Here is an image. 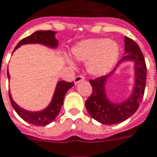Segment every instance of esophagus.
Returning <instances> with one entry per match:
<instances>
[{
    "label": "esophagus",
    "instance_id": "esophagus-1",
    "mask_svg": "<svg viewBox=\"0 0 157 157\" xmlns=\"http://www.w3.org/2000/svg\"><path fill=\"white\" fill-rule=\"evenodd\" d=\"M85 78L83 77L82 75H77V76H75L74 79V82L75 84H78L79 82H82L84 81Z\"/></svg>",
    "mask_w": 157,
    "mask_h": 157
}]
</instances>
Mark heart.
<instances>
[{"mask_svg": "<svg viewBox=\"0 0 157 157\" xmlns=\"http://www.w3.org/2000/svg\"><path fill=\"white\" fill-rule=\"evenodd\" d=\"M119 45L107 38H89L77 43L71 49L73 58L77 62H87V70L94 76L101 77L107 75L119 60ZM68 63L75 67L73 62Z\"/></svg>", "mask_w": 157, "mask_h": 157, "instance_id": "b5f03b06", "label": "heart"}]
</instances>
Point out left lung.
I'll use <instances>...</instances> for the list:
<instances>
[{
	"mask_svg": "<svg viewBox=\"0 0 157 157\" xmlns=\"http://www.w3.org/2000/svg\"><path fill=\"white\" fill-rule=\"evenodd\" d=\"M124 56L109 75L91 80L93 94L85 105L93 119L103 124H115L129 119L137 112L144 97L146 84V64L144 57L137 44L124 37ZM125 62L133 63V87L130 95L120 102L112 101L106 92V84L117 69Z\"/></svg>",
	"mask_w": 157,
	"mask_h": 157,
	"instance_id": "obj_1",
	"label": "left lung"
}]
</instances>
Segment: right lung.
Listing matches in <instances>:
<instances>
[{"mask_svg":"<svg viewBox=\"0 0 157 157\" xmlns=\"http://www.w3.org/2000/svg\"><path fill=\"white\" fill-rule=\"evenodd\" d=\"M56 32L54 31H37L26 38H23L17 45L13 52L21 45L25 44H39L51 49H56L58 47V40L56 38ZM7 78L9 80L10 75L7 70ZM75 86L74 82H67L65 81H58L56 82L55 91L52 95V101L48 104L46 107L39 111H30L26 110L19 105L12 97L11 93L9 92V98L11 104L22 119H24L27 123L32 124L37 126H45L53 122L57 115L59 114L60 110L63 105L65 94L71 87Z\"/></svg>","mask_w":157,"mask_h":157,"instance_id":"obj_1","label":"right lung"}]
</instances>
